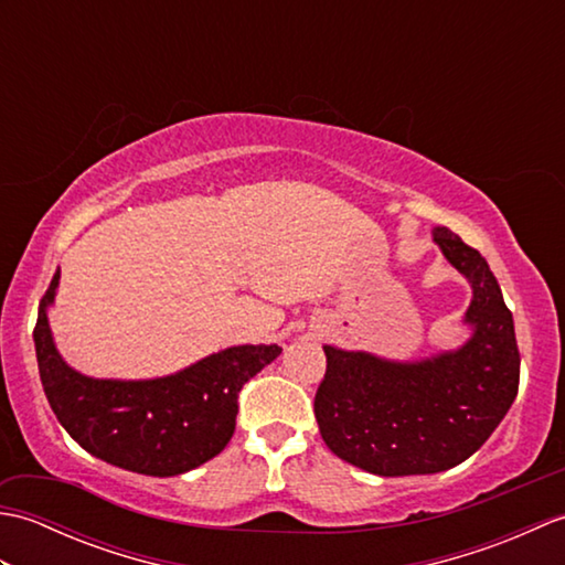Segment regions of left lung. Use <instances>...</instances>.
Instances as JSON below:
<instances>
[{"label":"left lung","instance_id":"left-lung-1","mask_svg":"<svg viewBox=\"0 0 565 565\" xmlns=\"http://www.w3.org/2000/svg\"><path fill=\"white\" fill-rule=\"evenodd\" d=\"M441 255L473 289L459 350L391 362L326 344L316 393L322 441L342 461L376 476L439 473L483 447L520 388V350L510 308L481 252L435 227Z\"/></svg>","mask_w":565,"mask_h":565}]
</instances>
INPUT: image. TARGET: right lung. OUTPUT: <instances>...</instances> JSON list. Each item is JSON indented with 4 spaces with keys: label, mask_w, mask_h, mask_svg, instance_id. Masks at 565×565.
<instances>
[{
    "label": "right lung",
    "mask_w": 565,
    "mask_h": 565,
    "mask_svg": "<svg viewBox=\"0 0 565 565\" xmlns=\"http://www.w3.org/2000/svg\"><path fill=\"white\" fill-rule=\"evenodd\" d=\"M57 281L60 271L41 298L33 342L45 398L67 435L106 463L158 478L186 473L221 454L235 431L237 393L281 347H231L162 379H89L55 350L47 306Z\"/></svg>",
    "instance_id": "right-lung-1"
}]
</instances>
